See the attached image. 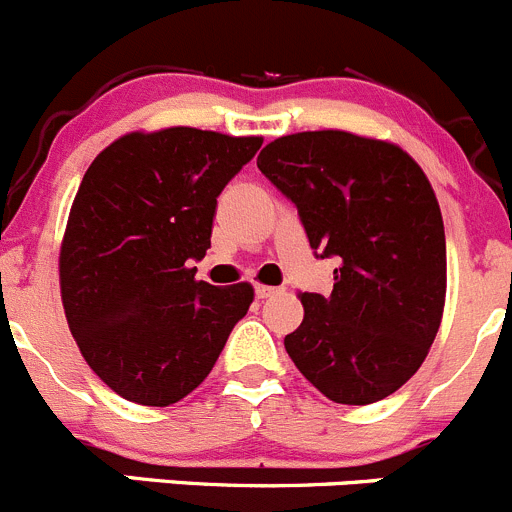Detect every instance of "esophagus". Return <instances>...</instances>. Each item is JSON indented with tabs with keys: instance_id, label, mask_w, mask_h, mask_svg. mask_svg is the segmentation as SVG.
Wrapping results in <instances>:
<instances>
[{
	"instance_id": "34e87169",
	"label": "esophagus",
	"mask_w": 512,
	"mask_h": 512,
	"mask_svg": "<svg viewBox=\"0 0 512 512\" xmlns=\"http://www.w3.org/2000/svg\"><path fill=\"white\" fill-rule=\"evenodd\" d=\"M274 294H279V289H274V286H256V299H271Z\"/></svg>"
}]
</instances>
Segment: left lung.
<instances>
[{"label": "left lung", "instance_id": "8db88e82", "mask_svg": "<svg viewBox=\"0 0 512 512\" xmlns=\"http://www.w3.org/2000/svg\"><path fill=\"white\" fill-rule=\"evenodd\" d=\"M256 165L296 206L316 259L339 261L332 294H301L291 362L339 405L389 397L425 362L445 309L430 180L397 145L344 130L284 135Z\"/></svg>", "mask_w": 512, "mask_h": 512}]
</instances>
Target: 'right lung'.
Returning <instances> with one entry per match:
<instances>
[{
    "instance_id": "add662e5",
    "label": "right lung",
    "mask_w": 512,
    "mask_h": 512,
    "mask_svg": "<svg viewBox=\"0 0 512 512\" xmlns=\"http://www.w3.org/2000/svg\"><path fill=\"white\" fill-rule=\"evenodd\" d=\"M264 140L196 128L130 133L80 183L60 251L67 324L120 397L168 407L216 364L253 301L248 284L196 281L216 198Z\"/></svg>"
}]
</instances>
